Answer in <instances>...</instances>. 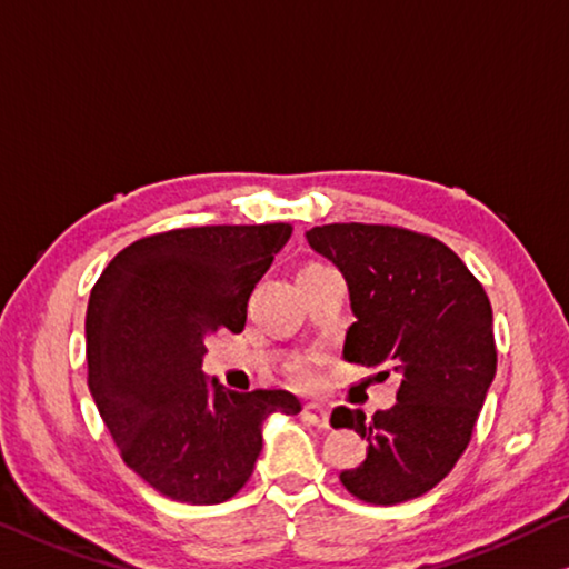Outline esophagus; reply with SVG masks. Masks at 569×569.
Segmentation results:
<instances>
[{"instance_id": "34e87169", "label": "esophagus", "mask_w": 569, "mask_h": 569, "mask_svg": "<svg viewBox=\"0 0 569 569\" xmlns=\"http://www.w3.org/2000/svg\"><path fill=\"white\" fill-rule=\"evenodd\" d=\"M302 417L308 419L310 425L318 427V430H328V427H330V412L322 405H315V401H310V405H305Z\"/></svg>"}]
</instances>
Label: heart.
<instances>
[{"label":"heart","instance_id":"1","mask_svg":"<svg viewBox=\"0 0 569 569\" xmlns=\"http://www.w3.org/2000/svg\"><path fill=\"white\" fill-rule=\"evenodd\" d=\"M297 376H300V381H308L310 379V369H300V371H297Z\"/></svg>","mask_w":569,"mask_h":569}]
</instances>
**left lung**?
<instances>
[{
	"mask_svg": "<svg viewBox=\"0 0 569 569\" xmlns=\"http://www.w3.org/2000/svg\"><path fill=\"white\" fill-rule=\"evenodd\" d=\"M310 247L346 277L356 322L343 356L399 373L397 405L373 417L333 409L330 425L369 442L340 483L395 506L435 488L466 452L496 376L493 312L483 284L432 236L371 223H328Z\"/></svg>",
	"mask_w": 569,
	"mask_h": 569,
	"instance_id": "left-lung-1",
	"label": "left lung"
}]
</instances>
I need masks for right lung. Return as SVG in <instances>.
<instances>
[{"label": "right lung", "instance_id": "obj_1", "mask_svg": "<svg viewBox=\"0 0 569 569\" xmlns=\"http://www.w3.org/2000/svg\"><path fill=\"white\" fill-rule=\"evenodd\" d=\"M290 236V223L144 236L93 284L91 397L127 466L172 501H229L254 473L264 419L302 409L290 391L239 395L200 369L208 336L241 333L249 297Z\"/></svg>", "mask_w": 569, "mask_h": 569}]
</instances>
